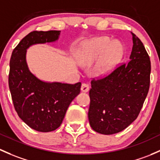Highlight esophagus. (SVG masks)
Segmentation results:
<instances>
[{"label":"esophagus","instance_id":"34e87169","mask_svg":"<svg viewBox=\"0 0 160 160\" xmlns=\"http://www.w3.org/2000/svg\"><path fill=\"white\" fill-rule=\"evenodd\" d=\"M89 90H90V87H89L88 84H87V83H83V84L81 85L82 92H85V93H87V92L89 91Z\"/></svg>","mask_w":160,"mask_h":160}]
</instances>
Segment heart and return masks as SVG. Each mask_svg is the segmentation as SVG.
<instances>
[{"label":"heart","instance_id":"obj_1","mask_svg":"<svg viewBox=\"0 0 160 160\" xmlns=\"http://www.w3.org/2000/svg\"><path fill=\"white\" fill-rule=\"evenodd\" d=\"M123 56V48L119 41H112L107 37H100L87 40L79 48L77 60L81 66H91L98 61L96 73L104 75L110 73Z\"/></svg>","mask_w":160,"mask_h":160}]
</instances>
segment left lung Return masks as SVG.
Wrapping results in <instances>:
<instances>
[{
  "mask_svg": "<svg viewBox=\"0 0 160 160\" xmlns=\"http://www.w3.org/2000/svg\"><path fill=\"white\" fill-rule=\"evenodd\" d=\"M132 36L129 63L91 81L88 119L99 133L111 135L129 127L137 118L149 91V57L141 40L134 33Z\"/></svg>",
  "mask_w": 160,
  "mask_h": 160,
  "instance_id": "1",
  "label": "left lung"
}]
</instances>
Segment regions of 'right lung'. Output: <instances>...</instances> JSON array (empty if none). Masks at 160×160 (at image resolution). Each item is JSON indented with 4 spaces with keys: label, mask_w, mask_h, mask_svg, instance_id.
I'll return each instance as SVG.
<instances>
[{
    "label": "right lung",
    "mask_w": 160,
    "mask_h": 160,
    "mask_svg": "<svg viewBox=\"0 0 160 160\" xmlns=\"http://www.w3.org/2000/svg\"><path fill=\"white\" fill-rule=\"evenodd\" d=\"M60 34V31L31 32L13 49L10 60L8 83L15 110L28 127L39 132L58 129L70 102L80 92V82H45L28 68L27 50L32 45L57 41Z\"/></svg>",
    "instance_id": "1"
}]
</instances>
